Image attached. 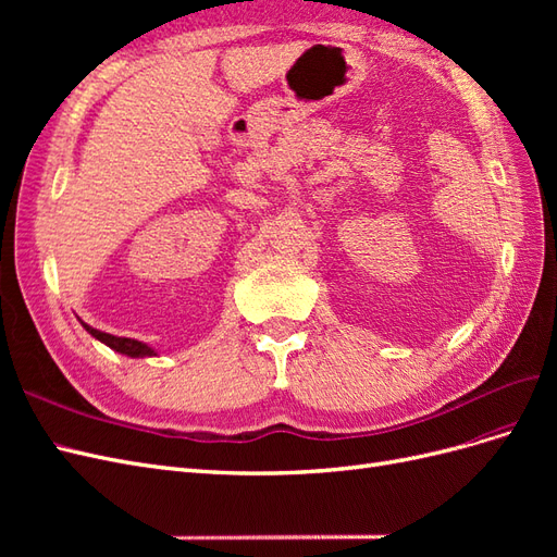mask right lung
<instances>
[{
  "mask_svg": "<svg viewBox=\"0 0 557 557\" xmlns=\"http://www.w3.org/2000/svg\"><path fill=\"white\" fill-rule=\"evenodd\" d=\"M78 320H81V318H78ZM81 325L86 327V332H88L90 336H95L97 342H102L104 346L113 348L115 352H123V356H127V358H153V356H158V350L150 348V346L144 344V342L127 339V336H113V334H107V332H99V330L90 327L88 323H83V320H81Z\"/></svg>",
  "mask_w": 557,
  "mask_h": 557,
  "instance_id": "obj_1",
  "label": "right lung"
}]
</instances>
